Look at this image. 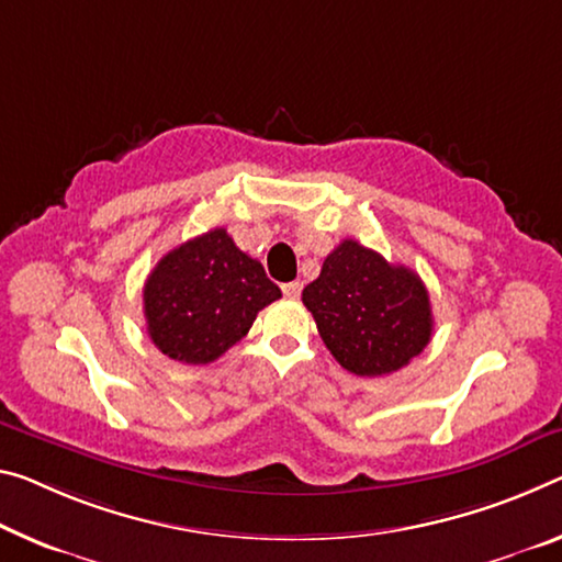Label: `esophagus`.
<instances>
[{
    "instance_id": "obj_1",
    "label": "esophagus",
    "mask_w": 562,
    "mask_h": 562,
    "mask_svg": "<svg viewBox=\"0 0 562 562\" xmlns=\"http://www.w3.org/2000/svg\"><path fill=\"white\" fill-rule=\"evenodd\" d=\"M282 292H284V297H300V292H302V282L300 280H295V282H284L282 284Z\"/></svg>"
}]
</instances>
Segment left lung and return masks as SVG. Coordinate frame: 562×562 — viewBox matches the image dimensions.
<instances>
[{"label":"left lung","mask_w":562,"mask_h":562,"mask_svg":"<svg viewBox=\"0 0 562 562\" xmlns=\"http://www.w3.org/2000/svg\"><path fill=\"white\" fill-rule=\"evenodd\" d=\"M302 302L333 358L360 378L405 368L432 335L430 295L417 272L355 239H342L325 257Z\"/></svg>","instance_id":"1"}]
</instances>
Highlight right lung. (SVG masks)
Returning <instances> with one entry per match:
<instances>
[{"label":"right lung","mask_w":562,"mask_h":562,"mask_svg":"<svg viewBox=\"0 0 562 562\" xmlns=\"http://www.w3.org/2000/svg\"><path fill=\"white\" fill-rule=\"evenodd\" d=\"M282 292L265 267L215 227L167 252L145 282L147 333L177 362L207 364L243 340Z\"/></svg>","instance_id":"1"}]
</instances>
